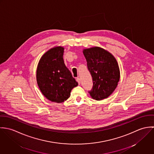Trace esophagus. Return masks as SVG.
I'll use <instances>...</instances> for the list:
<instances>
[{
    "mask_svg": "<svg viewBox=\"0 0 154 154\" xmlns=\"http://www.w3.org/2000/svg\"><path fill=\"white\" fill-rule=\"evenodd\" d=\"M76 81L78 82V84L80 85V84H81V79L80 78H76Z\"/></svg>",
    "mask_w": 154,
    "mask_h": 154,
    "instance_id": "34e87169",
    "label": "esophagus"
}]
</instances>
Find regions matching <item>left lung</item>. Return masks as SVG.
<instances>
[{
  "label": "left lung",
  "instance_id": "8db88e82",
  "mask_svg": "<svg viewBox=\"0 0 154 154\" xmlns=\"http://www.w3.org/2000/svg\"><path fill=\"white\" fill-rule=\"evenodd\" d=\"M93 86L88 91L96 100L107 98L116 88L120 79V70L114 56L104 49L95 47L84 50Z\"/></svg>",
  "mask_w": 154,
  "mask_h": 154
}]
</instances>
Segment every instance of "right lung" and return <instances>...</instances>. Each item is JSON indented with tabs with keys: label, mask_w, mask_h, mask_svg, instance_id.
Here are the masks:
<instances>
[{
	"label": "right lung",
	"mask_w": 154,
	"mask_h": 154,
	"mask_svg": "<svg viewBox=\"0 0 154 154\" xmlns=\"http://www.w3.org/2000/svg\"><path fill=\"white\" fill-rule=\"evenodd\" d=\"M64 48L56 47L47 51L37 69V81L44 97L56 103H63L78 83L66 67L63 60Z\"/></svg>",
	"instance_id": "add662e5"
}]
</instances>
